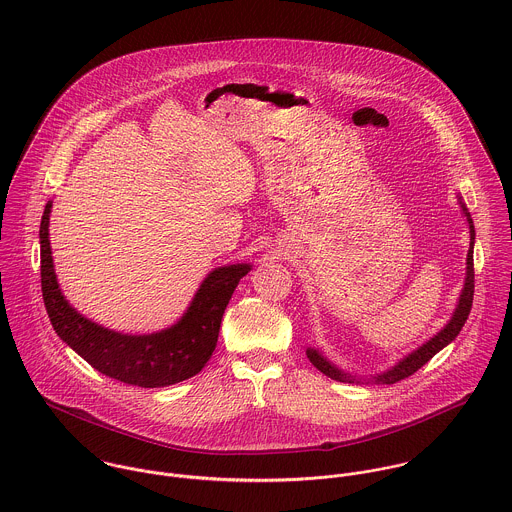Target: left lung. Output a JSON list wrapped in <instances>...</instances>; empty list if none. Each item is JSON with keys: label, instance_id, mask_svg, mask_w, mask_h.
<instances>
[{"label": "left lung", "instance_id": "left-lung-1", "mask_svg": "<svg viewBox=\"0 0 512 512\" xmlns=\"http://www.w3.org/2000/svg\"><path fill=\"white\" fill-rule=\"evenodd\" d=\"M461 209H463V215L467 217L469 222V252H467V276H465V284H463V290L459 295V303L453 311V317L449 319V323L439 331L436 337H432L426 345H422L420 349H416L414 353H410L406 359H402L396 366H392L390 370L382 372V374H376L368 380H372L374 384H394V382H400L408 376H412L418 368L426 365L436 353H439L445 345H449L461 331V327L465 325L467 317H469V311H471V305H473V292H475V270H473V244H475V228H473V219L471 215L467 213L465 205L461 203ZM307 359L311 361V365L315 366L317 370H321L325 376L333 378V380H339V382H359V378L343 372L341 368H337L335 365H331L319 351L315 349H307Z\"/></svg>", "mask_w": 512, "mask_h": 512}]
</instances>
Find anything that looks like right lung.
Wrapping results in <instances>:
<instances>
[{"mask_svg": "<svg viewBox=\"0 0 512 512\" xmlns=\"http://www.w3.org/2000/svg\"><path fill=\"white\" fill-rule=\"evenodd\" d=\"M51 201L41 219V292L55 333L98 372L124 384L161 388L203 370L219 341L222 313L250 264L213 270L173 327L151 335H122L74 311L57 284L49 242Z\"/></svg>", "mask_w": 512, "mask_h": 512, "instance_id": "1", "label": "right lung"}]
</instances>
